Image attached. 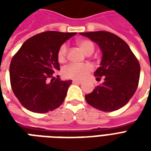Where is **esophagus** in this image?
I'll return each instance as SVG.
<instances>
[{"mask_svg":"<svg viewBox=\"0 0 151 151\" xmlns=\"http://www.w3.org/2000/svg\"><path fill=\"white\" fill-rule=\"evenodd\" d=\"M73 83H74V84H81V83H82V81H80V80H73Z\"/></svg>","mask_w":151,"mask_h":151,"instance_id":"1","label":"esophagus"}]
</instances>
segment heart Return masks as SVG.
Segmentation results:
<instances>
[{
    "mask_svg": "<svg viewBox=\"0 0 151 151\" xmlns=\"http://www.w3.org/2000/svg\"><path fill=\"white\" fill-rule=\"evenodd\" d=\"M79 47L84 52L86 55H91L94 52L95 46L91 40H79L77 41ZM67 45L63 43L60 46L57 51V60L60 63L64 62L67 56ZM92 70V67L88 64H75L71 63L64 67L62 70L63 76L66 78L71 79H82Z\"/></svg>",
    "mask_w": 151,
    "mask_h": 151,
    "instance_id": "heart-1",
    "label": "heart"
}]
</instances>
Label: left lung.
Segmentation results:
<instances>
[{"instance_id":"left-lung-1","label":"left lung","mask_w":151,"mask_h":151,"mask_svg":"<svg viewBox=\"0 0 151 151\" xmlns=\"http://www.w3.org/2000/svg\"><path fill=\"white\" fill-rule=\"evenodd\" d=\"M98 44L102 52L100 67L95 72L104 82L85 95L89 104L103 111L120 109L133 97L138 86L140 65L129 45L121 38L104 31L80 33Z\"/></svg>"}]
</instances>
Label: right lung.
I'll return each instance as SVG.
<instances>
[{
  "label": "right lung",
  "instance_id": "right-lung-1",
  "mask_svg": "<svg viewBox=\"0 0 151 151\" xmlns=\"http://www.w3.org/2000/svg\"><path fill=\"white\" fill-rule=\"evenodd\" d=\"M76 32L44 31L28 39L13 56L9 78L13 92L25 108L46 113L59 108L72 81L53 78L59 70L57 51Z\"/></svg>",
  "mask_w": 151,
  "mask_h": 151
}]
</instances>
